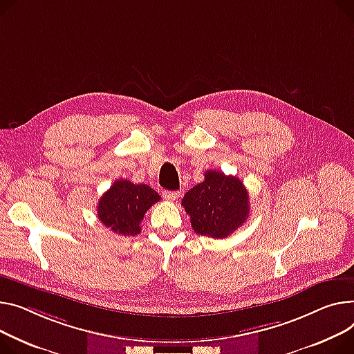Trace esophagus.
<instances>
[{"label": "esophagus", "instance_id": "obj_1", "mask_svg": "<svg viewBox=\"0 0 354 354\" xmlns=\"http://www.w3.org/2000/svg\"><path fill=\"white\" fill-rule=\"evenodd\" d=\"M163 196L167 201H176L180 196V194L178 191H165Z\"/></svg>", "mask_w": 354, "mask_h": 354}]
</instances>
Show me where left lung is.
Here are the masks:
<instances>
[{
  "label": "left lung",
  "instance_id": "1",
  "mask_svg": "<svg viewBox=\"0 0 354 354\" xmlns=\"http://www.w3.org/2000/svg\"><path fill=\"white\" fill-rule=\"evenodd\" d=\"M192 229L202 236L227 238L249 218L248 189L238 176L206 171L205 180L191 187L182 199Z\"/></svg>",
  "mask_w": 354,
  "mask_h": 354
}]
</instances>
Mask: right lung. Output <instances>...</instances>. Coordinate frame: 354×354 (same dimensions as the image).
Wrapping results in <instances>:
<instances>
[{"label": "right lung", "instance_id": "1", "mask_svg": "<svg viewBox=\"0 0 354 354\" xmlns=\"http://www.w3.org/2000/svg\"><path fill=\"white\" fill-rule=\"evenodd\" d=\"M159 201L160 196L151 186L118 179L98 202V219L118 234L133 236L140 232L139 225L148 209Z\"/></svg>", "mask_w": 354, "mask_h": 354}]
</instances>
